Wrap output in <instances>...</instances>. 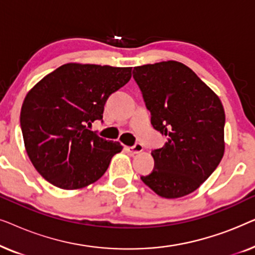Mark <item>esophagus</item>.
<instances>
[{
  "mask_svg": "<svg viewBox=\"0 0 255 255\" xmlns=\"http://www.w3.org/2000/svg\"><path fill=\"white\" fill-rule=\"evenodd\" d=\"M142 149H144V147H142L141 144H135L133 146H128V147H127V151L130 153L131 155L138 154V153L142 152Z\"/></svg>",
  "mask_w": 255,
  "mask_h": 255,
  "instance_id": "obj_1",
  "label": "esophagus"
}]
</instances>
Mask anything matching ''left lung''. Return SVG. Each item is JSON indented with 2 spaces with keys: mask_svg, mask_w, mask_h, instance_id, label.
Instances as JSON below:
<instances>
[{
  "mask_svg": "<svg viewBox=\"0 0 255 255\" xmlns=\"http://www.w3.org/2000/svg\"><path fill=\"white\" fill-rule=\"evenodd\" d=\"M151 124L167 137L152 151L154 169L141 176L165 198L193 193L224 155L225 113L219 97L186 65L162 61L133 68Z\"/></svg>",
  "mask_w": 255,
  "mask_h": 255,
  "instance_id": "8db88e82",
  "label": "left lung"
}]
</instances>
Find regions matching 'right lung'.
<instances>
[{
  "mask_svg": "<svg viewBox=\"0 0 255 255\" xmlns=\"http://www.w3.org/2000/svg\"><path fill=\"white\" fill-rule=\"evenodd\" d=\"M131 67L62 65L27 93L20 128L27 155L45 180L61 189H80L100 179L123 149L90 131L102 121L104 104L131 79Z\"/></svg>",
  "mask_w": 255,
  "mask_h": 255,
  "instance_id": "obj_1",
  "label": "right lung"
}]
</instances>
